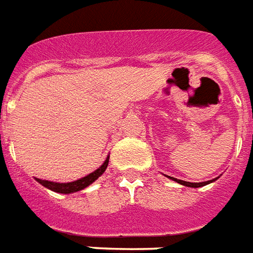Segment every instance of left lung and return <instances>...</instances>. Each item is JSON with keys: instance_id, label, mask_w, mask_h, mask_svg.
Returning a JSON list of instances; mask_svg holds the SVG:
<instances>
[{"instance_id": "obj_1", "label": "left lung", "mask_w": 253, "mask_h": 253, "mask_svg": "<svg viewBox=\"0 0 253 253\" xmlns=\"http://www.w3.org/2000/svg\"><path fill=\"white\" fill-rule=\"evenodd\" d=\"M169 179H172V180H175V182L179 183V184H183V186H186V187H194V188H198V187L206 186V184H210V183L215 182V180H216L217 178L212 179V180H207V182H202V183H191V182H184V180H180V179L172 178V176H169Z\"/></svg>"}]
</instances>
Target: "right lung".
I'll list each match as a JSON object with an SVG mask.
<instances>
[{
	"label": "right lung",
	"instance_id": "add662e5",
	"mask_svg": "<svg viewBox=\"0 0 253 253\" xmlns=\"http://www.w3.org/2000/svg\"><path fill=\"white\" fill-rule=\"evenodd\" d=\"M107 165H109V157L103 162V165L99 167L98 169H95L94 172L88 173L84 178L78 179V180H74V182L70 183H55V182H50V180H42V179L36 178V180L40 184H42L46 188L54 191V192H58V194H73V192H77V191H81L86 188L87 186H90L91 183H94L96 179L101 176L102 173L105 172L106 169H107Z\"/></svg>",
	"mask_w": 253,
	"mask_h": 253
}]
</instances>
